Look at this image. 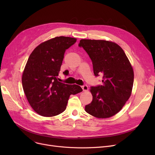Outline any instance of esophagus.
<instances>
[{"instance_id": "obj_1", "label": "esophagus", "mask_w": 155, "mask_h": 155, "mask_svg": "<svg viewBox=\"0 0 155 155\" xmlns=\"http://www.w3.org/2000/svg\"><path fill=\"white\" fill-rule=\"evenodd\" d=\"M82 88L83 89V91H87L88 90V86L87 85H83V86H82Z\"/></svg>"}]
</instances>
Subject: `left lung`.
Wrapping results in <instances>:
<instances>
[{
  "instance_id": "left-lung-1",
  "label": "left lung",
  "mask_w": 155,
  "mask_h": 155,
  "mask_svg": "<svg viewBox=\"0 0 155 155\" xmlns=\"http://www.w3.org/2000/svg\"><path fill=\"white\" fill-rule=\"evenodd\" d=\"M90 57L95 76L102 75L103 84L92 87L93 99L85 111L97 118H109L124 107L132 93L134 71L124 50L117 43L106 40L80 41Z\"/></svg>"
}]
</instances>
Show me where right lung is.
<instances>
[{
  "mask_svg": "<svg viewBox=\"0 0 155 155\" xmlns=\"http://www.w3.org/2000/svg\"><path fill=\"white\" fill-rule=\"evenodd\" d=\"M75 38L55 37L39 45L30 54L22 75L23 90L31 107L40 116L53 117L67 108L70 95L82 91L77 85L60 82L65 51Z\"/></svg>",
  "mask_w": 155,
  "mask_h": 155,
  "instance_id": "right-lung-1",
  "label": "right lung"
}]
</instances>
